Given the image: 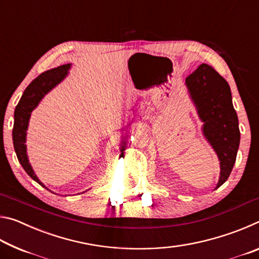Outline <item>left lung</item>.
I'll return each mask as SVG.
<instances>
[{
    "label": "left lung",
    "instance_id": "obj_1",
    "mask_svg": "<svg viewBox=\"0 0 259 259\" xmlns=\"http://www.w3.org/2000/svg\"><path fill=\"white\" fill-rule=\"evenodd\" d=\"M185 85L202 122V135L217 154L221 174L216 188L222 186L233 169L240 145L239 120L232 103L229 83L207 64H201Z\"/></svg>",
    "mask_w": 259,
    "mask_h": 259
}]
</instances>
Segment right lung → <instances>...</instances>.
Wrapping results in <instances>:
<instances>
[{"mask_svg": "<svg viewBox=\"0 0 259 259\" xmlns=\"http://www.w3.org/2000/svg\"><path fill=\"white\" fill-rule=\"evenodd\" d=\"M71 67L72 64L61 65L59 67L51 68L49 71L42 73L41 75H38L26 88V90L24 91L15 109V123L14 130H12V140H14V147L17 157H18V161L23 165L25 171L28 174V176L34 179L36 183L41 184L43 187H46V185L35 175L27 155L26 137H27L29 119L30 115H32V112L38 106V104L45 98V96L49 94L55 87L58 85L60 82H63L66 78Z\"/></svg>", "mask_w": 259, "mask_h": 259, "instance_id": "add662e5", "label": "right lung"}]
</instances>
